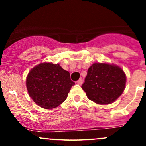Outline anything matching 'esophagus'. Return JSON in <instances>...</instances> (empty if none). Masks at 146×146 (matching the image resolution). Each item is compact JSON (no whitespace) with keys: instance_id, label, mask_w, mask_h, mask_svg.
Instances as JSON below:
<instances>
[{"instance_id":"1","label":"esophagus","mask_w":146,"mask_h":146,"mask_svg":"<svg viewBox=\"0 0 146 146\" xmlns=\"http://www.w3.org/2000/svg\"><path fill=\"white\" fill-rule=\"evenodd\" d=\"M82 82H83V80H82V79H79L77 81V83L78 84V85H82Z\"/></svg>"}]
</instances>
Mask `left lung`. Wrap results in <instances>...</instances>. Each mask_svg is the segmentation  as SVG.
I'll use <instances>...</instances> for the list:
<instances>
[{
	"label": "left lung",
	"instance_id": "8db88e82",
	"mask_svg": "<svg viewBox=\"0 0 146 146\" xmlns=\"http://www.w3.org/2000/svg\"><path fill=\"white\" fill-rule=\"evenodd\" d=\"M126 82L121 68L108 63H95L88 68L82 88L89 100L99 104H109L123 93Z\"/></svg>",
	"mask_w": 146,
	"mask_h": 146
}]
</instances>
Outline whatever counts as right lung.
Listing matches in <instances>:
<instances>
[{
  "instance_id": "obj_1",
  "label": "right lung",
  "mask_w": 146,
  "mask_h": 146,
  "mask_svg": "<svg viewBox=\"0 0 146 146\" xmlns=\"http://www.w3.org/2000/svg\"><path fill=\"white\" fill-rule=\"evenodd\" d=\"M75 82L58 64L42 63L32 68L26 79L29 97L44 109H54L66 100Z\"/></svg>"
}]
</instances>
